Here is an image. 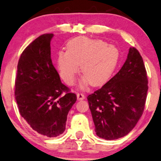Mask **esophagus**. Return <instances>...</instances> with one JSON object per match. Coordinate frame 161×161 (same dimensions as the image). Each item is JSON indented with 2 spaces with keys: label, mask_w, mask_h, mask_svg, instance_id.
<instances>
[{
  "label": "esophagus",
  "mask_w": 161,
  "mask_h": 161,
  "mask_svg": "<svg viewBox=\"0 0 161 161\" xmlns=\"http://www.w3.org/2000/svg\"><path fill=\"white\" fill-rule=\"evenodd\" d=\"M77 97H78V101H82V100L85 99V95H83V94L78 93L77 94Z\"/></svg>",
  "instance_id": "esophagus-1"
}]
</instances>
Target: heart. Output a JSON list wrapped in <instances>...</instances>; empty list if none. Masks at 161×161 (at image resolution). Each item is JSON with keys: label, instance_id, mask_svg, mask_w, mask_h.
I'll return each mask as SVG.
<instances>
[{"label": "heart", "instance_id": "1", "mask_svg": "<svg viewBox=\"0 0 161 161\" xmlns=\"http://www.w3.org/2000/svg\"><path fill=\"white\" fill-rule=\"evenodd\" d=\"M67 52L58 55V66L60 75L68 84H72L78 73L81 71L86 78L94 86L107 82L118 66L120 53L115 46L108 45L101 39L78 37L69 41Z\"/></svg>", "mask_w": 161, "mask_h": 161}]
</instances>
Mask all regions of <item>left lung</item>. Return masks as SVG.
I'll use <instances>...</instances> for the list:
<instances>
[{"mask_svg":"<svg viewBox=\"0 0 161 161\" xmlns=\"http://www.w3.org/2000/svg\"><path fill=\"white\" fill-rule=\"evenodd\" d=\"M147 91L143 58L131 47L120 71L87 97L96 135L111 141L129 134L143 114Z\"/></svg>","mask_w":161,"mask_h":161,"instance_id":"1","label":"left lung"}]
</instances>
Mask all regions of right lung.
Instances as JSON below:
<instances>
[{"mask_svg": "<svg viewBox=\"0 0 161 161\" xmlns=\"http://www.w3.org/2000/svg\"><path fill=\"white\" fill-rule=\"evenodd\" d=\"M53 34H44L24 50L18 64L14 95L19 112L33 130L48 137L61 135L77 96L63 84L51 59Z\"/></svg>", "mask_w": 161, "mask_h": 161, "instance_id": "obj_1", "label": "right lung"}]
</instances>
